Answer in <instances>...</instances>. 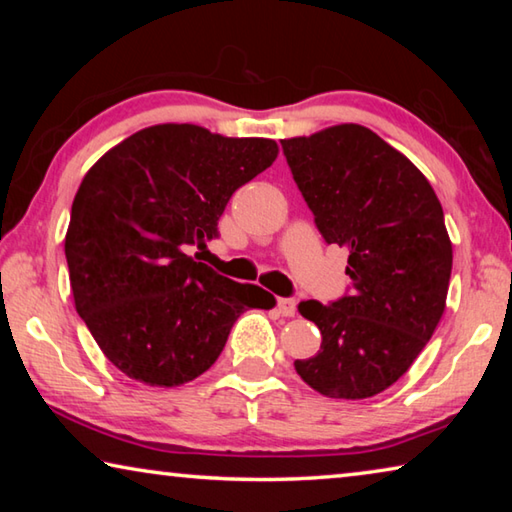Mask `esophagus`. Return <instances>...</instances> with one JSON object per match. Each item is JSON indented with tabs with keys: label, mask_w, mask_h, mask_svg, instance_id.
Masks as SVG:
<instances>
[{
	"label": "esophagus",
	"mask_w": 512,
	"mask_h": 512,
	"mask_svg": "<svg viewBox=\"0 0 512 512\" xmlns=\"http://www.w3.org/2000/svg\"><path fill=\"white\" fill-rule=\"evenodd\" d=\"M277 309H280V314L287 316V318L296 316V300H293V298H280V300H277Z\"/></svg>",
	"instance_id": "esophagus-1"
}]
</instances>
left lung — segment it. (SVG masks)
I'll return each instance as SVG.
<instances>
[{"label": "left lung", "mask_w": 512, "mask_h": 512, "mask_svg": "<svg viewBox=\"0 0 512 512\" xmlns=\"http://www.w3.org/2000/svg\"><path fill=\"white\" fill-rule=\"evenodd\" d=\"M293 180L327 244L348 250L350 293L298 311L323 336L298 375L320 395L363 400L395 384L445 311L452 241L429 180L359 124L282 140Z\"/></svg>", "instance_id": "left-lung-1"}]
</instances>
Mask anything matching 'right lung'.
Instances as JSON below:
<instances>
[{
	"mask_svg": "<svg viewBox=\"0 0 512 512\" xmlns=\"http://www.w3.org/2000/svg\"><path fill=\"white\" fill-rule=\"evenodd\" d=\"M277 158L264 137L194 124L144 128L85 173L65 257L74 305L110 363L149 386H180L219 359L246 309L275 298L189 255L219 237L241 185Z\"/></svg>",
	"mask_w": 512,
	"mask_h": 512,
	"instance_id": "add662e5",
	"label": "right lung"
}]
</instances>
